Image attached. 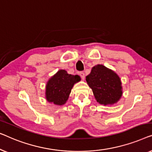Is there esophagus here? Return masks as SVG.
Masks as SVG:
<instances>
[{"label":"esophagus","instance_id":"34e87169","mask_svg":"<svg viewBox=\"0 0 152 152\" xmlns=\"http://www.w3.org/2000/svg\"><path fill=\"white\" fill-rule=\"evenodd\" d=\"M79 74H80V76L81 78H82V79H85V76L84 72H80V73H79Z\"/></svg>","mask_w":152,"mask_h":152}]
</instances>
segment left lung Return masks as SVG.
I'll return each instance as SVG.
<instances>
[{"instance_id": "left-lung-1", "label": "left lung", "mask_w": 152, "mask_h": 152, "mask_svg": "<svg viewBox=\"0 0 152 152\" xmlns=\"http://www.w3.org/2000/svg\"><path fill=\"white\" fill-rule=\"evenodd\" d=\"M86 81L97 102L104 105L116 103L123 94L119 76L102 65L92 67Z\"/></svg>"}]
</instances>
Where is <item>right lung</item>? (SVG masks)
<instances>
[{
    "label": "right lung",
    "instance_id": "add662e5",
    "mask_svg": "<svg viewBox=\"0 0 152 152\" xmlns=\"http://www.w3.org/2000/svg\"><path fill=\"white\" fill-rule=\"evenodd\" d=\"M80 80L79 76L69 74L63 69L59 70L47 83V100L58 105L64 104L68 99L74 85Z\"/></svg>",
    "mask_w": 152,
    "mask_h": 152
}]
</instances>
